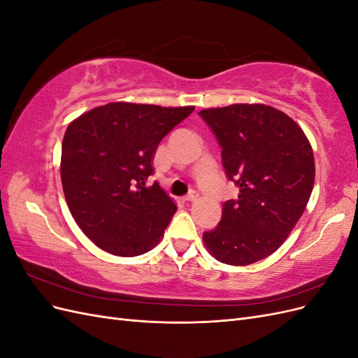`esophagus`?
<instances>
[{
  "mask_svg": "<svg viewBox=\"0 0 358 358\" xmlns=\"http://www.w3.org/2000/svg\"><path fill=\"white\" fill-rule=\"evenodd\" d=\"M197 197H199L197 191H191L189 194H187L185 197H183V200H185V201H194V200H197Z\"/></svg>",
  "mask_w": 358,
  "mask_h": 358,
  "instance_id": "esophagus-1",
  "label": "esophagus"
}]
</instances>
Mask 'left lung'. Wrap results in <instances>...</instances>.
Listing matches in <instances>:
<instances>
[{
	"mask_svg": "<svg viewBox=\"0 0 358 358\" xmlns=\"http://www.w3.org/2000/svg\"><path fill=\"white\" fill-rule=\"evenodd\" d=\"M199 115L222 149L225 176L239 188L203 242L224 264H252L285 242L306 209L315 180L310 143L272 106L231 104Z\"/></svg>",
	"mask_w": 358,
	"mask_h": 358,
	"instance_id": "8db88e82",
	"label": "left lung"
}]
</instances>
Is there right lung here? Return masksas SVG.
<instances>
[{"instance_id": "obj_1", "label": "right lung", "mask_w": 358, "mask_h": 358, "mask_svg": "<svg viewBox=\"0 0 358 358\" xmlns=\"http://www.w3.org/2000/svg\"><path fill=\"white\" fill-rule=\"evenodd\" d=\"M194 110L109 103L73 121L62 140L61 180L80 230L103 251L136 257L154 248L176 204L154 175L155 150Z\"/></svg>"}]
</instances>
